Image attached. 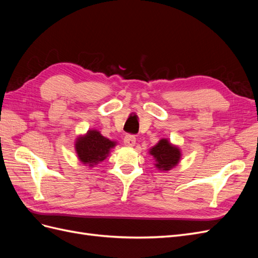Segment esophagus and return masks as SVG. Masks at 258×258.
<instances>
[{"label":"esophagus","instance_id":"34e87169","mask_svg":"<svg viewBox=\"0 0 258 258\" xmlns=\"http://www.w3.org/2000/svg\"><path fill=\"white\" fill-rule=\"evenodd\" d=\"M136 137L134 135H127L126 137H124L123 139V142H124V145L127 146H135L136 144Z\"/></svg>","mask_w":258,"mask_h":258}]
</instances>
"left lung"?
<instances>
[{
    "label": "left lung",
    "mask_w": 258,
    "mask_h": 258,
    "mask_svg": "<svg viewBox=\"0 0 258 258\" xmlns=\"http://www.w3.org/2000/svg\"><path fill=\"white\" fill-rule=\"evenodd\" d=\"M151 155L156 159V167L160 170L168 171L177 165L181 158V152L176 146L168 142V140L162 139L151 150Z\"/></svg>",
    "instance_id": "obj_1"
}]
</instances>
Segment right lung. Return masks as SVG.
Instances as JSON below:
<instances>
[{"label": "right lung", "mask_w": 258, "mask_h": 258, "mask_svg": "<svg viewBox=\"0 0 258 258\" xmlns=\"http://www.w3.org/2000/svg\"><path fill=\"white\" fill-rule=\"evenodd\" d=\"M114 146L115 142L101 136L97 130H89L87 135L77 139L75 143L80 160L84 165H89L90 167L103 161Z\"/></svg>", "instance_id": "right-lung-1"}]
</instances>
